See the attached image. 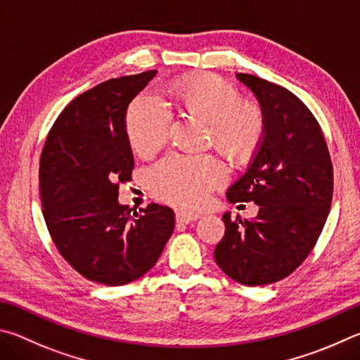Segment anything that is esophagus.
I'll return each mask as SVG.
<instances>
[{"label":"esophagus","instance_id":"1","mask_svg":"<svg viewBox=\"0 0 360 360\" xmlns=\"http://www.w3.org/2000/svg\"><path fill=\"white\" fill-rule=\"evenodd\" d=\"M199 215H191V213H185V212H179L175 215V219L179 224H190L193 221H196Z\"/></svg>","mask_w":360,"mask_h":360}]
</instances>
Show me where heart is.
Segmentation results:
<instances>
[{
    "label": "heart",
    "instance_id": "b5f03b06",
    "mask_svg": "<svg viewBox=\"0 0 360 360\" xmlns=\"http://www.w3.org/2000/svg\"><path fill=\"white\" fill-rule=\"evenodd\" d=\"M167 91L176 110L209 123L210 142L231 160L248 161L259 150L267 131L266 113L256 103L243 101L229 82L212 74L193 75L174 82ZM124 129L137 155H153L167 141L169 115L155 96L141 94L128 105ZM226 176L215 156L172 153L148 170L147 184L158 199L196 210Z\"/></svg>",
    "mask_w": 360,
    "mask_h": 360
}]
</instances>
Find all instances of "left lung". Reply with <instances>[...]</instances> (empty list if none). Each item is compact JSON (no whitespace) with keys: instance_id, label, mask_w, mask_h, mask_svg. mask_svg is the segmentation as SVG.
<instances>
[{"instance_id":"1","label":"left lung","mask_w":360,"mask_h":360,"mask_svg":"<svg viewBox=\"0 0 360 360\" xmlns=\"http://www.w3.org/2000/svg\"><path fill=\"white\" fill-rule=\"evenodd\" d=\"M237 79L256 94L267 131L253 162L226 196L253 202V221L224 213V237L215 248L223 272L245 286H264L291 275L323 232L333 194L326 139L310 109L286 88L251 74Z\"/></svg>"}]
</instances>
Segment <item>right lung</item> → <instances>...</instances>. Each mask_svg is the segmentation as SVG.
Masks as SVG:
<instances>
[{"label":"right lung","mask_w":360,"mask_h":360,"mask_svg":"<svg viewBox=\"0 0 360 360\" xmlns=\"http://www.w3.org/2000/svg\"><path fill=\"white\" fill-rule=\"evenodd\" d=\"M156 71L110 79L72 99L55 120L39 161L42 213L60 255L86 280L122 286L155 266L172 236V209L131 215L118 185L134 169L128 104Z\"/></svg>","instance_id":"add662e5"}]
</instances>
